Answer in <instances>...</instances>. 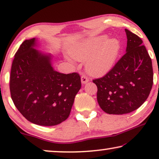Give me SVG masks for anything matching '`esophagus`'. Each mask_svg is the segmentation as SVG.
<instances>
[{
    "mask_svg": "<svg viewBox=\"0 0 159 159\" xmlns=\"http://www.w3.org/2000/svg\"><path fill=\"white\" fill-rule=\"evenodd\" d=\"M89 80H90V79L86 75H82L81 77V82L82 84L87 83V82H89Z\"/></svg>",
    "mask_w": 159,
    "mask_h": 159,
    "instance_id": "esophagus-1",
    "label": "esophagus"
}]
</instances>
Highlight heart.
<instances>
[{
	"mask_svg": "<svg viewBox=\"0 0 159 159\" xmlns=\"http://www.w3.org/2000/svg\"><path fill=\"white\" fill-rule=\"evenodd\" d=\"M119 49L120 44L116 39L106 40V36H100L82 43L71 51V55L79 61L88 59L86 69L88 72L101 76L114 66Z\"/></svg>",
	"mask_w": 159,
	"mask_h": 159,
	"instance_id": "b5f03b06",
	"label": "heart"
}]
</instances>
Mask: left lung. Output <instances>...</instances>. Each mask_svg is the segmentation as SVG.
Returning <instances> with one entry per match:
<instances>
[{"mask_svg":"<svg viewBox=\"0 0 159 159\" xmlns=\"http://www.w3.org/2000/svg\"><path fill=\"white\" fill-rule=\"evenodd\" d=\"M126 53L103 77L93 80L97 85L100 107L109 114H128L146 101L153 83L151 58L143 40L125 29Z\"/></svg>","mask_w":159,"mask_h":159,"instance_id":"obj_1","label":"left lung"}]
</instances>
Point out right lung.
<instances>
[{
    "label": "right lung",
    "mask_w": 159,
    "mask_h": 159,
    "mask_svg": "<svg viewBox=\"0 0 159 159\" xmlns=\"http://www.w3.org/2000/svg\"><path fill=\"white\" fill-rule=\"evenodd\" d=\"M35 38L26 40L15 53L10 75L11 97L19 111L30 122L54 126L66 120L75 95L81 88L78 73H59L51 56L34 48Z\"/></svg>",
    "instance_id": "obj_1"
}]
</instances>
